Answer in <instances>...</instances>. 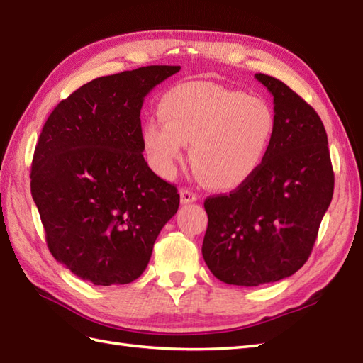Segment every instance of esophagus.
Instances as JSON below:
<instances>
[{
    "instance_id": "1",
    "label": "esophagus",
    "mask_w": 363,
    "mask_h": 363,
    "mask_svg": "<svg viewBox=\"0 0 363 363\" xmlns=\"http://www.w3.org/2000/svg\"><path fill=\"white\" fill-rule=\"evenodd\" d=\"M179 195H181V204H190V202H196L199 198L196 193H193L189 189H182L179 191Z\"/></svg>"
}]
</instances>
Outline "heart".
<instances>
[{"mask_svg":"<svg viewBox=\"0 0 363 363\" xmlns=\"http://www.w3.org/2000/svg\"><path fill=\"white\" fill-rule=\"evenodd\" d=\"M164 123H143L140 140L151 168L172 178L191 142V165L215 189H235L254 176L271 150L275 116L263 97L208 82H189L159 100Z\"/></svg>","mask_w":363,"mask_h":363,"instance_id":"heart-1","label":"heart"}]
</instances>
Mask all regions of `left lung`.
<instances>
[{
	"mask_svg": "<svg viewBox=\"0 0 363 363\" xmlns=\"http://www.w3.org/2000/svg\"><path fill=\"white\" fill-rule=\"evenodd\" d=\"M255 79L274 96L271 150L247 182L204 202L202 257L218 280L237 286L296 274L311 255L334 191L328 136L315 109L278 79Z\"/></svg>",
	"mask_w": 363,
	"mask_h": 363,
	"instance_id": "left-lung-1",
	"label": "left lung"
}]
</instances>
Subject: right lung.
<instances>
[{"label": "right lung", "mask_w": 363, "mask_h": 363, "mask_svg": "<svg viewBox=\"0 0 363 363\" xmlns=\"http://www.w3.org/2000/svg\"><path fill=\"white\" fill-rule=\"evenodd\" d=\"M179 69L155 65L91 80L62 100L41 130L30 193L50 254L82 280H136L178 212V190L143 159L140 109Z\"/></svg>", "instance_id": "1"}]
</instances>
